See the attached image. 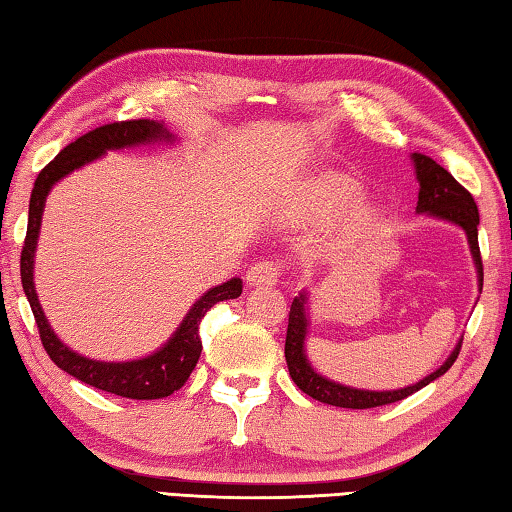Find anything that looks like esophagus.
Masks as SVG:
<instances>
[{"label":"esophagus","mask_w":512,"mask_h":512,"mask_svg":"<svg viewBox=\"0 0 512 512\" xmlns=\"http://www.w3.org/2000/svg\"><path fill=\"white\" fill-rule=\"evenodd\" d=\"M281 267L274 261H258L249 267L247 272V283L249 285H272L279 281Z\"/></svg>","instance_id":"obj_1"}]
</instances>
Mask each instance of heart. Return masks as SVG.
Segmentation results:
<instances>
[{
    "label": "heart",
    "mask_w": 512,
    "mask_h": 512,
    "mask_svg": "<svg viewBox=\"0 0 512 512\" xmlns=\"http://www.w3.org/2000/svg\"><path fill=\"white\" fill-rule=\"evenodd\" d=\"M357 197V188L346 177L335 173H324L301 188L297 209L310 215L337 213L353 204Z\"/></svg>",
    "instance_id": "1"
}]
</instances>
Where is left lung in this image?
I'll list each match as a JSON object with an SVG mask.
<instances>
[{
  "label": "left lung",
  "mask_w": 512,
  "mask_h": 512,
  "mask_svg": "<svg viewBox=\"0 0 512 512\" xmlns=\"http://www.w3.org/2000/svg\"><path fill=\"white\" fill-rule=\"evenodd\" d=\"M411 159H414L416 179L420 184L416 213L434 215V218L452 222L465 231L472 258H474V267H477L479 288H483V263H481L479 229H477L479 224L477 202H474L470 191H465V188L456 182V179L447 173L441 164H436L432 157L414 152ZM306 310H308V294L301 292L290 306L288 335H285V362H288L290 378L303 393H308L310 398L326 402V405H333V407L371 409V407H382V405H391V402L405 400L407 396H411V393L427 387L429 382H434L436 378H441L443 373L450 371V366L456 362V357H459V351H461V342H459L452 351V355L441 364V369H436L432 375H427V378L405 389L366 391V389L344 387V384L319 375L308 362V355H306L308 312Z\"/></svg>",
  "instance_id": "left-lung-1"
}]
</instances>
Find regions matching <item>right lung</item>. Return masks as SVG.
Returning a JSON list of instances; mask_svg holds the SVG:
<instances>
[{
    "mask_svg": "<svg viewBox=\"0 0 512 512\" xmlns=\"http://www.w3.org/2000/svg\"><path fill=\"white\" fill-rule=\"evenodd\" d=\"M166 141L173 143L175 134H170L161 121L150 119H134V121H116L101 125V128L89 130L83 137L71 141L67 148H62L56 159L49 161L47 166L40 170L38 179L33 184L31 202H29V227H26V238L22 247L20 258V276L22 288L26 299L31 303L35 324L40 330V339L47 355L56 362L58 369L74 375L76 380L89 384L114 396L130 398V400H157L166 398L170 393L184 387L188 375L193 373L197 360L202 353L200 342V321L209 312L215 303L238 299L242 292L240 279H229L227 283L215 285V288L206 290L200 299L193 303L188 310L182 324L175 330V335L168 342L148 357L132 362H98L89 360L71 351L60 342L58 335L53 333L47 317L40 308L38 294H35L33 283V258H35V245H38L40 236V222L47 195L53 184L67 177L71 170L89 164L98 157H103L107 150H121L132 146H146V143Z\"/></svg>",
    "mask_w": 512,
    "mask_h": 512,
    "instance_id": "right-lung-1",
    "label": "right lung"
}]
</instances>
